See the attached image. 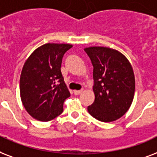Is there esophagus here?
I'll return each instance as SVG.
<instances>
[{
  "instance_id": "esophagus-1",
  "label": "esophagus",
  "mask_w": 157,
  "mask_h": 157,
  "mask_svg": "<svg viewBox=\"0 0 157 157\" xmlns=\"http://www.w3.org/2000/svg\"><path fill=\"white\" fill-rule=\"evenodd\" d=\"M82 92V90H75L74 91V93H75V95H79Z\"/></svg>"
}]
</instances>
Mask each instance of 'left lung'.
I'll use <instances>...</instances> for the list:
<instances>
[{"label": "left lung", "instance_id": "8db88e82", "mask_svg": "<svg viewBox=\"0 0 157 157\" xmlns=\"http://www.w3.org/2000/svg\"><path fill=\"white\" fill-rule=\"evenodd\" d=\"M84 51L93 66L95 94L87 111L101 122L115 121L133 102L135 78L132 65L122 53L109 47H91Z\"/></svg>", "mask_w": 157, "mask_h": 157}]
</instances>
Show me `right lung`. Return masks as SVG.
<instances>
[{"label": "right lung", "instance_id": "add662e5", "mask_svg": "<svg viewBox=\"0 0 157 157\" xmlns=\"http://www.w3.org/2000/svg\"><path fill=\"white\" fill-rule=\"evenodd\" d=\"M73 46L47 43L35 50L22 69L20 98L27 112L40 121H49L63 112L70 97L62 76V58Z\"/></svg>", "mask_w": 157, "mask_h": 157}]
</instances>
